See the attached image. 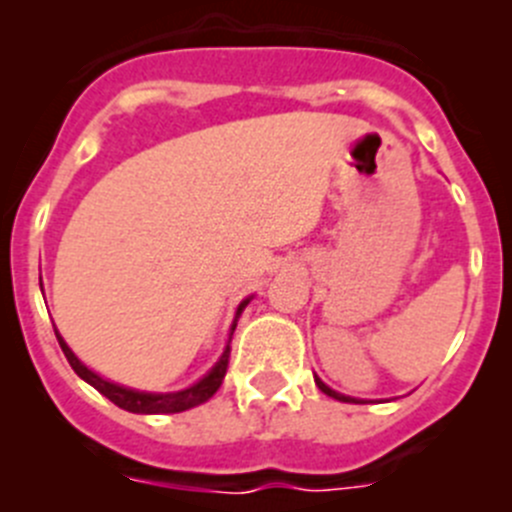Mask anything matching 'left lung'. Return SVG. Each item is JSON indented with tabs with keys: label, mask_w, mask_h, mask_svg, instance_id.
I'll use <instances>...</instances> for the list:
<instances>
[{
	"label": "left lung",
	"mask_w": 512,
	"mask_h": 512,
	"mask_svg": "<svg viewBox=\"0 0 512 512\" xmlns=\"http://www.w3.org/2000/svg\"><path fill=\"white\" fill-rule=\"evenodd\" d=\"M315 384L320 387V392H325V395L333 397V400H338V402H364V400H359V397H348V395H341V392H336V390H330L328 384H325L320 377H315Z\"/></svg>",
	"instance_id": "8db88e82"
}]
</instances>
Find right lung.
I'll use <instances>...</instances> for the list:
<instances>
[{
	"mask_svg": "<svg viewBox=\"0 0 512 512\" xmlns=\"http://www.w3.org/2000/svg\"><path fill=\"white\" fill-rule=\"evenodd\" d=\"M40 289H43V282H40ZM251 300H253V295L246 297L241 305L235 307V318H233V325H230L228 336H233L235 325H238V318H241V312L246 310V305ZM56 338H58V343H61V351L66 354V359H69L71 369H74V372L79 374L84 382L92 384L94 390L102 392V395L107 397L110 402H115L117 408L128 410V413H140V415L184 413V410L197 408V405L207 402L212 395H215L217 387L223 384L225 369H228V356H230V346H225L223 354H220V359L215 361V366H212L210 372H207L202 379H197L194 384H189V387H184V390H179V392H140V390H133V387H122V384L99 377L97 372H92V369H89V366L84 364V361H81L74 351H71L69 343L63 341L58 330H56Z\"/></svg>",
	"mask_w": 512,
	"mask_h": 512,
	"instance_id": "right-lung-1",
	"label": "right lung"
}]
</instances>
